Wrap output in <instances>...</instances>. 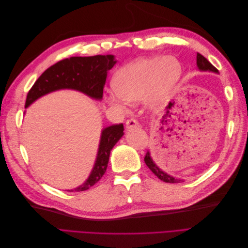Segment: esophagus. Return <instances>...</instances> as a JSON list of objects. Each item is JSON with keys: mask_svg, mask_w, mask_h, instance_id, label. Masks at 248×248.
<instances>
[{"mask_svg": "<svg viewBox=\"0 0 248 248\" xmlns=\"http://www.w3.org/2000/svg\"><path fill=\"white\" fill-rule=\"evenodd\" d=\"M138 126H139V122L136 119H129L126 121V128L127 129H132V128H134V127H138Z\"/></svg>", "mask_w": 248, "mask_h": 248, "instance_id": "esophagus-1", "label": "esophagus"}]
</instances>
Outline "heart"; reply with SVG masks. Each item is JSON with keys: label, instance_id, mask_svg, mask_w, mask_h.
Listing matches in <instances>:
<instances>
[{"label": "heart", "instance_id": "heart-1", "mask_svg": "<svg viewBox=\"0 0 248 248\" xmlns=\"http://www.w3.org/2000/svg\"><path fill=\"white\" fill-rule=\"evenodd\" d=\"M181 72V62L176 57L140 59L116 74L114 89L117 95L109 94L108 100L112 106L126 108L127 102L145 97L149 104L157 106L168 98Z\"/></svg>", "mask_w": 248, "mask_h": 248}]
</instances>
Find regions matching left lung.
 <instances>
[{"instance_id": "obj_1", "label": "left lung", "mask_w": 248, "mask_h": 248, "mask_svg": "<svg viewBox=\"0 0 248 248\" xmlns=\"http://www.w3.org/2000/svg\"><path fill=\"white\" fill-rule=\"evenodd\" d=\"M197 65L199 67V69L202 70V71H212V72H216V73L218 72V70H217L215 67L211 63H210L204 56H202L201 54H199V52L197 55ZM144 159H145L147 167L150 170H151L153 174L158 177V179H160L161 181L167 182V183H181L182 182L181 179H176L174 177L168 175L167 172H164L162 170H160L158 168V166L155 164V162L152 160L149 151L146 153V156H145Z\"/></svg>"}]
</instances>
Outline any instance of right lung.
I'll list each match as a JSON object with an SVG mask.
<instances>
[{"instance_id":"obj_1","label":"right lung","mask_w":248,"mask_h":248,"mask_svg":"<svg viewBox=\"0 0 248 248\" xmlns=\"http://www.w3.org/2000/svg\"><path fill=\"white\" fill-rule=\"evenodd\" d=\"M116 64L112 55L71 57L50 66L30 90L26 108L39 97L60 89L78 90L94 99L102 98L108 71ZM123 124H115L102 130L95 166L87 181L68 191H85L96 184L107 170L111 149L124 134Z\"/></svg>"}]
</instances>
